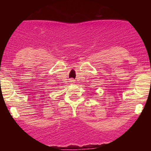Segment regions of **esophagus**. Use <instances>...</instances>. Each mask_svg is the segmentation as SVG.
Here are the masks:
<instances>
[{
	"label": "esophagus",
	"mask_w": 151,
	"mask_h": 151,
	"mask_svg": "<svg viewBox=\"0 0 151 151\" xmlns=\"http://www.w3.org/2000/svg\"><path fill=\"white\" fill-rule=\"evenodd\" d=\"M71 81H72V82H73V81H74V80H72H72H71Z\"/></svg>",
	"instance_id": "1"
}]
</instances>
